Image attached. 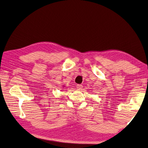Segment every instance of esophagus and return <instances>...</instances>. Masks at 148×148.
I'll return each mask as SVG.
<instances>
[{
    "instance_id": "obj_1",
    "label": "esophagus",
    "mask_w": 148,
    "mask_h": 148,
    "mask_svg": "<svg viewBox=\"0 0 148 148\" xmlns=\"http://www.w3.org/2000/svg\"><path fill=\"white\" fill-rule=\"evenodd\" d=\"M77 89H82V88H83V86H82V84H77Z\"/></svg>"
}]
</instances>
